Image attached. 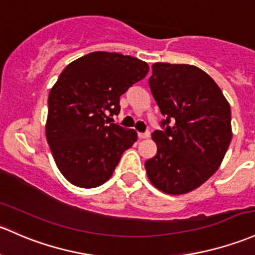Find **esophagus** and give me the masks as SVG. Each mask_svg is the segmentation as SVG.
I'll use <instances>...</instances> for the list:
<instances>
[{
	"label": "esophagus",
	"instance_id": "1",
	"mask_svg": "<svg viewBox=\"0 0 255 255\" xmlns=\"http://www.w3.org/2000/svg\"><path fill=\"white\" fill-rule=\"evenodd\" d=\"M138 136L140 139H146L150 136V132H144V133H138Z\"/></svg>",
	"mask_w": 255,
	"mask_h": 255
}]
</instances>
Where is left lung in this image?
Masks as SVG:
<instances>
[{"label":"left lung","instance_id":"8db88e82","mask_svg":"<svg viewBox=\"0 0 255 255\" xmlns=\"http://www.w3.org/2000/svg\"><path fill=\"white\" fill-rule=\"evenodd\" d=\"M149 87L163 130H155L149 181L167 194H186L219 170L232 139L231 109L209 74L191 64H152ZM171 126H170L169 125Z\"/></svg>","mask_w":255,"mask_h":255}]
</instances>
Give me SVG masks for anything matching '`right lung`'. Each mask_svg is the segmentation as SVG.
I'll use <instances>...</instances> for the list:
<instances>
[{
    "label": "right lung",
    "mask_w": 255,
    "mask_h": 255,
    "mask_svg": "<svg viewBox=\"0 0 255 255\" xmlns=\"http://www.w3.org/2000/svg\"><path fill=\"white\" fill-rule=\"evenodd\" d=\"M149 72L148 63L117 52L88 53L69 63L49 94L46 139L58 170L82 188L105 183L134 129L110 123L120 112V96Z\"/></svg>",
    "instance_id": "obj_1"
}]
</instances>
